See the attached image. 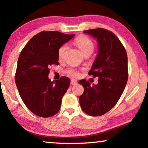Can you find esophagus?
I'll return each mask as SVG.
<instances>
[{"label":"esophagus","mask_w":148,"mask_h":148,"mask_svg":"<svg viewBox=\"0 0 148 148\" xmlns=\"http://www.w3.org/2000/svg\"><path fill=\"white\" fill-rule=\"evenodd\" d=\"M70 83H71L72 85H76V84H77V81L76 80V79H71V82H70Z\"/></svg>","instance_id":"34e87169"}]
</instances>
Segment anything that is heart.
<instances>
[{"mask_svg":"<svg viewBox=\"0 0 148 148\" xmlns=\"http://www.w3.org/2000/svg\"><path fill=\"white\" fill-rule=\"evenodd\" d=\"M75 44L80 50L81 53L85 56L86 55H90L94 49V44L90 38L84 36H80L75 39ZM66 49V45H62L58 49V56L61 58L64 55V52ZM68 75L72 77H78L79 76V72L77 70L70 69L66 70Z\"/></svg>","mask_w":148,"mask_h":148,"instance_id":"1","label":"heart"}]
</instances>
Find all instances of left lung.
Masks as SVG:
<instances>
[{
    "label": "left lung",
    "instance_id": "1",
    "mask_svg": "<svg viewBox=\"0 0 148 148\" xmlns=\"http://www.w3.org/2000/svg\"><path fill=\"white\" fill-rule=\"evenodd\" d=\"M97 41L98 53L89 74L98 77L97 85L79 81L84 91L79 104L84 112L101 116L110 111L120 99L128 80V57L123 44L113 33L97 28L84 32Z\"/></svg>",
    "mask_w": 148,
    "mask_h": 148
}]
</instances>
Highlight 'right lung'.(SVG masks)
Segmentation results:
<instances>
[{
  "label": "right lung",
  "instance_id": "add662e5",
  "mask_svg": "<svg viewBox=\"0 0 148 148\" xmlns=\"http://www.w3.org/2000/svg\"><path fill=\"white\" fill-rule=\"evenodd\" d=\"M74 36L57 31L41 32L33 37L21 51L16 84L23 102L36 115L47 118L60 110L70 80L62 76L51 82L48 78L49 67L58 65V49Z\"/></svg>",
  "mask_w": 148,
  "mask_h": 148
}]
</instances>
